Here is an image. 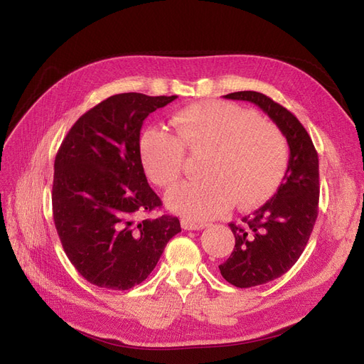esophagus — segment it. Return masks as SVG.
I'll use <instances>...</instances> for the list:
<instances>
[{"label":"esophagus","instance_id":"esophagus-1","mask_svg":"<svg viewBox=\"0 0 364 364\" xmlns=\"http://www.w3.org/2000/svg\"><path fill=\"white\" fill-rule=\"evenodd\" d=\"M181 226L185 230H199V229L205 228L203 223H196V222H191V220H188V218L181 220Z\"/></svg>","mask_w":364,"mask_h":364}]
</instances>
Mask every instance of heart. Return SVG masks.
Returning a JSON list of instances; mask_svg holds the SVG:
<instances>
[{
  "label": "heart",
  "instance_id": "b5f03b06",
  "mask_svg": "<svg viewBox=\"0 0 364 364\" xmlns=\"http://www.w3.org/2000/svg\"><path fill=\"white\" fill-rule=\"evenodd\" d=\"M171 126L174 135L162 129L142 134L141 161L150 181L165 188L181 178L185 150H208L206 178L182 182L165 194L170 211L191 222L223 215L235 200L243 209L262 205L287 171L289 147L279 127L238 105L197 102L181 109Z\"/></svg>",
  "mask_w": 364,
  "mask_h": 364
}]
</instances>
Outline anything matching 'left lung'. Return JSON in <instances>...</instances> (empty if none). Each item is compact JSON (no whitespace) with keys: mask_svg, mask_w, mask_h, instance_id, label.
<instances>
[{"mask_svg":"<svg viewBox=\"0 0 364 364\" xmlns=\"http://www.w3.org/2000/svg\"><path fill=\"white\" fill-rule=\"evenodd\" d=\"M225 97L262 109L290 147L289 167L278 191L240 225L229 223L235 247L218 269L229 284L249 289L279 278L302 255L318 213V156L301 121L270 97L255 91Z\"/></svg>","mask_w":364,"mask_h":364,"instance_id":"1","label":"left lung"}]
</instances>
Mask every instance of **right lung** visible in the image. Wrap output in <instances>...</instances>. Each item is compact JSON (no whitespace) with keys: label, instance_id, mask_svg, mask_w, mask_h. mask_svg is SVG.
<instances>
[{"label":"right lung","instance_id":"right-lung-1","mask_svg":"<svg viewBox=\"0 0 364 364\" xmlns=\"http://www.w3.org/2000/svg\"><path fill=\"white\" fill-rule=\"evenodd\" d=\"M176 98L109 97L75 121L58 150L54 225L73 266L97 287L129 290L141 284L181 232L178 217L136 220L162 206L141 162L142 121Z\"/></svg>","mask_w":364,"mask_h":364}]
</instances>
